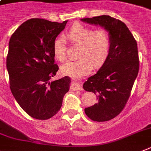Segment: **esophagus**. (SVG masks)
Listing matches in <instances>:
<instances>
[{
	"label": "esophagus",
	"mask_w": 151,
	"mask_h": 151,
	"mask_svg": "<svg viewBox=\"0 0 151 151\" xmlns=\"http://www.w3.org/2000/svg\"><path fill=\"white\" fill-rule=\"evenodd\" d=\"M70 90H83V87L80 84L75 82H72L70 84Z\"/></svg>",
	"instance_id": "obj_1"
}]
</instances>
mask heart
Returning a JSON list of instances; mask_svg holds the SVG:
<instances>
[{
  "label": "heart",
  "mask_w": 151,
  "mask_h": 151,
  "mask_svg": "<svg viewBox=\"0 0 151 151\" xmlns=\"http://www.w3.org/2000/svg\"><path fill=\"white\" fill-rule=\"evenodd\" d=\"M67 37L75 45H79L77 61H69L62 65L63 74L74 77L84 75L92 70L93 66L98 67L104 63L111 48V36L108 29L99 27L93 29L82 24H75L69 29ZM54 55L60 62L67 58L65 39L58 37L54 42Z\"/></svg>",
  "instance_id": "heart-1"
}]
</instances>
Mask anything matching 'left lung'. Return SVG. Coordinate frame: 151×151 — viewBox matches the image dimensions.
<instances>
[{"mask_svg": "<svg viewBox=\"0 0 151 151\" xmlns=\"http://www.w3.org/2000/svg\"><path fill=\"white\" fill-rule=\"evenodd\" d=\"M81 20L99 25L109 32L111 48L106 60L97 73L83 83L86 91L97 96L98 103L84 109L95 122L114 119L124 108L139 70L137 42L122 21L103 15Z\"/></svg>", "mask_w": 151, "mask_h": 151, "instance_id": "left-lung-1", "label": "left lung"}]
</instances>
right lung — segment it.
Listing matches in <instances>:
<instances>
[{
  "mask_svg": "<svg viewBox=\"0 0 151 151\" xmlns=\"http://www.w3.org/2000/svg\"><path fill=\"white\" fill-rule=\"evenodd\" d=\"M67 23L32 18L10 37L6 56L10 90L21 108L34 119L53 117L69 90L68 76L52 81L59 69L55 64L54 42Z\"/></svg>",
  "mask_w": 151,
  "mask_h": 151,
  "instance_id": "add662e5",
  "label": "right lung"
}]
</instances>
